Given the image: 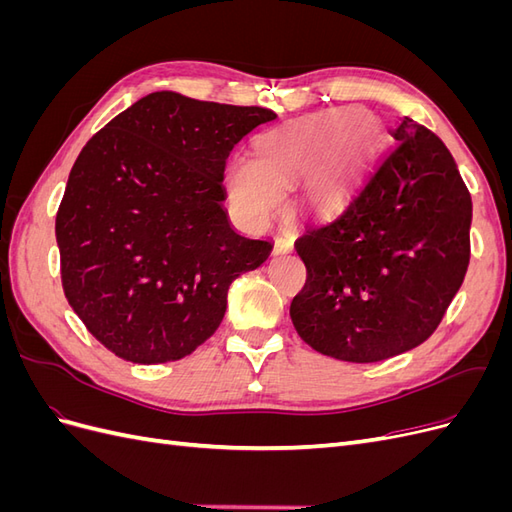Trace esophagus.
I'll use <instances>...</instances> for the list:
<instances>
[{"mask_svg": "<svg viewBox=\"0 0 512 512\" xmlns=\"http://www.w3.org/2000/svg\"><path fill=\"white\" fill-rule=\"evenodd\" d=\"M292 247H294V232H292V230H282L280 235L275 237V245H273L275 254H284V252H290Z\"/></svg>", "mask_w": 512, "mask_h": 512, "instance_id": "esophagus-1", "label": "esophagus"}]
</instances>
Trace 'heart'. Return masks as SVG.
I'll use <instances>...</instances> for the list:
<instances>
[{
	"mask_svg": "<svg viewBox=\"0 0 512 512\" xmlns=\"http://www.w3.org/2000/svg\"><path fill=\"white\" fill-rule=\"evenodd\" d=\"M356 106L273 130L256 156L232 158L226 170L230 200L245 222L265 224L284 205V192L305 175V200L316 211L342 203L356 164L374 145L376 130Z\"/></svg>",
	"mask_w": 512,
	"mask_h": 512,
	"instance_id": "obj_1",
	"label": "heart"
}]
</instances>
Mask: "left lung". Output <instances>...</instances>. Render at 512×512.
<instances>
[{"mask_svg": "<svg viewBox=\"0 0 512 512\" xmlns=\"http://www.w3.org/2000/svg\"><path fill=\"white\" fill-rule=\"evenodd\" d=\"M333 218L294 243L307 280L290 303L316 352L376 363L438 329L470 262L472 198L451 151L410 117Z\"/></svg>", "mask_w": 512, "mask_h": 512, "instance_id": "left-lung-1", "label": "left lung"}]
</instances>
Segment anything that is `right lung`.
Segmentation results:
<instances>
[{"instance_id": "1", "label": "right lung", "mask_w": 512, "mask_h": 512, "mask_svg": "<svg viewBox=\"0 0 512 512\" xmlns=\"http://www.w3.org/2000/svg\"><path fill=\"white\" fill-rule=\"evenodd\" d=\"M277 115L156 91L89 138L55 218L61 286L123 361L192 354L220 327L228 286L273 250L222 207L226 158Z\"/></svg>"}]
</instances>
